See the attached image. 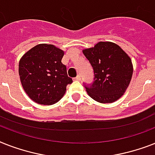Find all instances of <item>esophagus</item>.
<instances>
[{"label":"esophagus","mask_w":155,"mask_h":155,"mask_svg":"<svg viewBox=\"0 0 155 155\" xmlns=\"http://www.w3.org/2000/svg\"><path fill=\"white\" fill-rule=\"evenodd\" d=\"M74 80H76V81H80V80H81V75H78L76 77L74 78Z\"/></svg>","instance_id":"1"}]
</instances>
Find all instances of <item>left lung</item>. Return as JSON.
Segmentation results:
<instances>
[{
  "label": "left lung",
  "instance_id": "8db88e82",
  "mask_svg": "<svg viewBox=\"0 0 155 155\" xmlns=\"http://www.w3.org/2000/svg\"><path fill=\"white\" fill-rule=\"evenodd\" d=\"M94 71L92 84L84 85L87 92L101 104L116 101L130 84L133 74L130 58L116 44L99 42L83 50Z\"/></svg>",
  "mask_w": 155,
  "mask_h": 155
}]
</instances>
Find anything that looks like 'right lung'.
<instances>
[{"instance_id":"add662e5","label":"right lung","mask_w":155,"mask_h":155,"mask_svg":"<svg viewBox=\"0 0 155 155\" xmlns=\"http://www.w3.org/2000/svg\"><path fill=\"white\" fill-rule=\"evenodd\" d=\"M64 51L52 45L41 44L21 57L19 75L28 97L39 104L51 105L64 95L68 84L72 83L67 68L61 62Z\"/></svg>"}]
</instances>
